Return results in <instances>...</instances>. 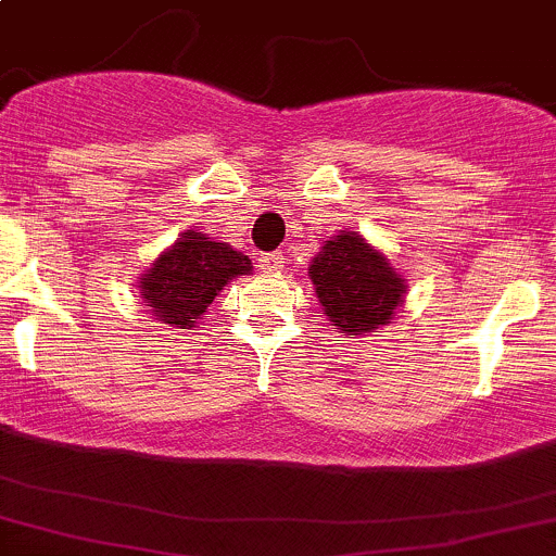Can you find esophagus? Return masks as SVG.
Returning <instances> with one entry per match:
<instances>
[{"label":"esophagus","instance_id":"1","mask_svg":"<svg viewBox=\"0 0 556 556\" xmlns=\"http://www.w3.org/2000/svg\"><path fill=\"white\" fill-rule=\"evenodd\" d=\"M282 264H285V258L279 250H274V253H264L258 258V266L264 268V271H277V268H282Z\"/></svg>","mask_w":556,"mask_h":556}]
</instances>
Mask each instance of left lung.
Here are the masks:
<instances>
[{"label": "left lung", "mask_w": 556, "mask_h": 556, "mask_svg": "<svg viewBox=\"0 0 556 556\" xmlns=\"http://www.w3.org/2000/svg\"><path fill=\"white\" fill-rule=\"evenodd\" d=\"M308 277L327 319L348 334L388 325L406 292L401 274L356 231L332 237L311 264Z\"/></svg>", "instance_id": "left-lung-1"}]
</instances>
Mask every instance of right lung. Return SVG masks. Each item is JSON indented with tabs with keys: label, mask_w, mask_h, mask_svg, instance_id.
I'll use <instances>...</instances> for the list:
<instances>
[{
	"label": "right lung",
	"mask_w": 556,
	"mask_h": 556,
	"mask_svg": "<svg viewBox=\"0 0 556 556\" xmlns=\"http://www.w3.org/2000/svg\"><path fill=\"white\" fill-rule=\"evenodd\" d=\"M250 258L200 231H185L174 248L148 268L142 298L163 325L189 329L229 279L250 274Z\"/></svg>",
	"instance_id": "right-lung-1"
}]
</instances>
